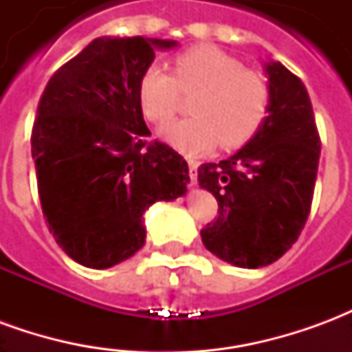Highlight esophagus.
Wrapping results in <instances>:
<instances>
[{
	"instance_id": "obj_1",
	"label": "esophagus",
	"mask_w": 352,
	"mask_h": 352,
	"mask_svg": "<svg viewBox=\"0 0 352 352\" xmlns=\"http://www.w3.org/2000/svg\"><path fill=\"white\" fill-rule=\"evenodd\" d=\"M188 175H190V181L192 183H196V179H198V162L192 160V158H188Z\"/></svg>"
}]
</instances>
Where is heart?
<instances>
[{
    "label": "heart",
    "instance_id": "heart-1",
    "mask_svg": "<svg viewBox=\"0 0 352 352\" xmlns=\"http://www.w3.org/2000/svg\"><path fill=\"white\" fill-rule=\"evenodd\" d=\"M173 73L148 65L138 82L139 105L146 120L166 124L181 105V94H194V116L162 128L160 135L186 154L206 153L221 143L239 148L267 118L272 88L264 75L245 69L236 56L211 45H196L173 58Z\"/></svg>",
    "mask_w": 352,
    "mask_h": 352
}]
</instances>
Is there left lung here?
Returning <instances> with one entry per match:
<instances>
[{"label": "left lung", "instance_id": "left-lung-1", "mask_svg": "<svg viewBox=\"0 0 352 352\" xmlns=\"http://www.w3.org/2000/svg\"><path fill=\"white\" fill-rule=\"evenodd\" d=\"M272 105L258 133L228 160L201 164V188L219 217L201 230L207 251L237 267L273 264L296 243L309 217L320 138L309 94L279 62L265 64Z\"/></svg>", "mask_w": 352, "mask_h": 352}]
</instances>
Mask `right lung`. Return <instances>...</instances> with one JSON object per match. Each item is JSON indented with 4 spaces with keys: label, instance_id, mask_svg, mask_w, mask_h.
Wrapping results in <instances>:
<instances>
[{
    "label": "right lung",
    "instance_id": "1",
    "mask_svg": "<svg viewBox=\"0 0 352 352\" xmlns=\"http://www.w3.org/2000/svg\"><path fill=\"white\" fill-rule=\"evenodd\" d=\"M175 41L98 37L50 77L32 130L43 214L62 251L105 270L145 245L143 213L183 196L188 164L151 131L138 82Z\"/></svg>",
    "mask_w": 352,
    "mask_h": 352
}]
</instances>
